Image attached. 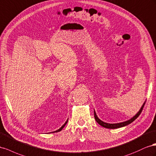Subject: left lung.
I'll list each match as a JSON object with an SVG mask.
<instances>
[{
  "instance_id": "1",
  "label": "left lung",
  "mask_w": 156,
  "mask_h": 156,
  "mask_svg": "<svg viewBox=\"0 0 156 156\" xmlns=\"http://www.w3.org/2000/svg\"><path fill=\"white\" fill-rule=\"evenodd\" d=\"M145 105V102L144 103V104L142 105V107L140 108V109L139 110V112H138L136 115H135L134 116H133L132 118H131L130 119L127 120V121H126V122H122V123H105L103 121H101V120L97 117V115L96 114V112L94 110V117H95V119L96 120V122L99 124L100 126H103V127H105V128H108V129H117V128H119V127H124V126H126L127 125H129V124H130L131 123H132L134 120H135L138 117H139V115L140 114L141 112L142 109H143V107Z\"/></svg>"
}]
</instances>
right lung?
I'll return each instance as SVG.
<instances>
[{"label":"right lung","mask_w":156,"mask_h":156,"mask_svg":"<svg viewBox=\"0 0 156 156\" xmlns=\"http://www.w3.org/2000/svg\"><path fill=\"white\" fill-rule=\"evenodd\" d=\"M67 122H68V119L67 120H66V122L63 124V126H61V127H60L59 129H57V130H56V131H53V132H51V133H56V132H59V131H61L62 129H63V127L65 126V125H66V123H67Z\"/></svg>","instance_id":"add662e5"}]
</instances>
